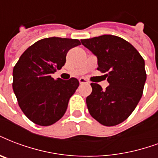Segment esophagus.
<instances>
[{
	"instance_id": "obj_1",
	"label": "esophagus",
	"mask_w": 158,
	"mask_h": 158,
	"mask_svg": "<svg viewBox=\"0 0 158 158\" xmlns=\"http://www.w3.org/2000/svg\"><path fill=\"white\" fill-rule=\"evenodd\" d=\"M79 83H80V84H89V81H88L86 79H84V78H80V79H79Z\"/></svg>"
}]
</instances>
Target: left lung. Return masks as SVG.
I'll list each match as a JSON object with an SVG mask.
<instances>
[{
    "label": "left lung",
    "mask_w": 158,
    "mask_h": 158,
    "mask_svg": "<svg viewBox=\"0 0 158 158\" xmlns=\"http://www.w3.org/2000/svg\"><path fill=\"white\" fill-rule=\"evenodd\" d=\"M98 58V70L106 74L105 90L92 83L86 98L90 115L104 126H115L130 116L142 98L147 74L145 62L129 42L112 35L81 40Z\"/></svg>",
    "instance_id": "1"
}]
</instances>
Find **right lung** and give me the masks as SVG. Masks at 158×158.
Returning a JSON list of instances; mask_svg holds the SVG:
<instances>
[{
  "label": "right lung",
  "mask_w": 158,
  "mask_h": 158,
  "mask_svg": "<svg viewBox=\"0 0 158 158\" xmlns=\"http://www.w3.org/2000/svg\"><path fill=\"white\" fill-rule=\"evenodd\" d=\"M79 44L76 39L40 40L29 47L15 64L13 90L20 109L34 123L50 126L65 114L69 100L79 87V80L55 79L51 74L64 65L69 50Z\"/></svg>",
  "instance_id": "right-lung-1"
}]
</instances>
